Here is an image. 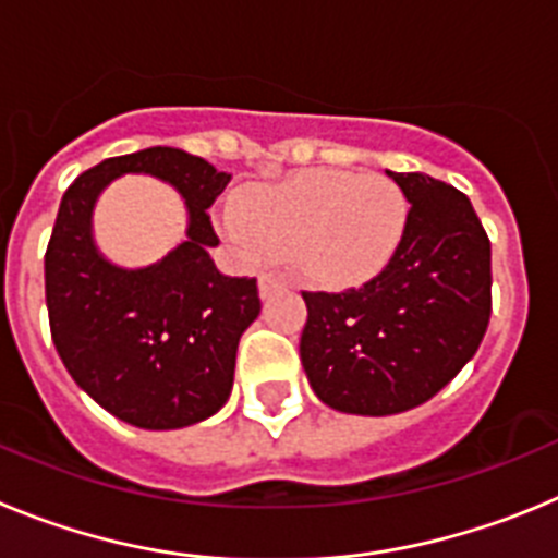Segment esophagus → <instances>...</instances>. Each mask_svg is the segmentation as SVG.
<instances>
[{
	"mask_svg": "<svg viewBox=\"0 0 558 558\" xmlns=\"http://www.w3.org/2000/svg\"><path fill=\"white\" fill-rule=\"evenodd\" d=\"M258 283H260V294H264V298H269L275 289H280V286H283V278H280L278 272H264L260 275Z\"/></svg>",
	"mask_w": 558,
	"mask_h": 558,
	"instance_id": "34e87169",
	"label": "esophagus"
}]
</instances>
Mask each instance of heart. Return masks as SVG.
<instances>
[{
  "mask_svg": "<svg viewBox=\"0 0 558 558\" xmlns=\"http://www.w3.org/2000/svg\"><path fill=\"white\" fill-rule=\"evenodd\" d=\"M405 199L375 172L314 169L247 194L230 230L247 250L294 255L300 272L330 289L366 283L403 239Z\"/></svg>",
  "mask_w": 558,
  "mask_h": 558,
  "instance_id": "heart-1",
  "label": "heart"
}]
</instances>
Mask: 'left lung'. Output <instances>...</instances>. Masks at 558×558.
<instances>
[{"instance_id":"obj_1","label":"left lung","mask_w":558,"mask_h":558,"mask_svg":"<svg viewBox=\"0 0 558 558\" xmlns=\"http://www.w3.org/2000/svg\"><path fill=\"white\" fill-rule=\"evenodd\" d=\"M409 199L403 239L364 286L303 291L300 359L316 398L386 416L425 403L473 359L492 314V250L466 194L389 172Z\"/></svg>"}]
</instances>
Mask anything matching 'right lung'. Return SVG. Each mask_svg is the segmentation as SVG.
I'll return each instance as SVG.
<instances>
[{"instance_id": "obj_1", "label": "right lung", "mask_w": 558, "mask_h": 558, "mask_svg": "<svg viewBox=\"0 0 558 558\" xmlns=\"http://www.w3.org/2000/svg\"><path fill=\"white\" fill-rule=\"evenodd\" d=\"M124 171L172 182L190 205V242L147 270H119L90 242L96 194ZM230 174L172 147L119 155L80 174L60 199L44 255L49 330L69 375L135 428H185L217 414L233 389L235 348L260 311L255 278L210 260L208 208Z\"/></svg>"}]
</instances>
